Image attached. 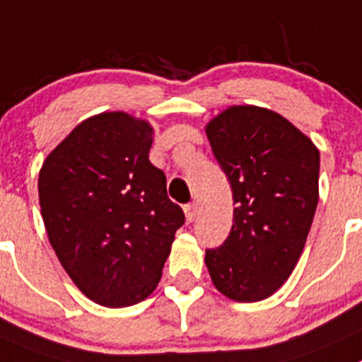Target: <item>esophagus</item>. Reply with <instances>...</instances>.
Returning <instances> with one entry per match:
<instances>
[{"label":"esophagus","instance_id":"34e87169","mask_svg":"<svg viewBox=\"0 0 362 362\" xmlns=\"http://www.w3.org/2000/svg\"><path fill=\"white\" fill-rule=\"evenodd\" d=\"M185 213H187L188 222H194L195 216H197V213H199L197 204H195V202H190V204H187V208H185Z\"/></svg>","mask_w":362,"mask_h":362}]
</instances>
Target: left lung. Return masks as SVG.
I'll return each instance as SVG.
<instances>
[{
    "mask_svg": "<svg viewBox=\"0 0 362 362\" xmlns=\"http://www.w3.org/2000/svg\"><path fill=\"white\" fill-rule=\"evenodd\" d=\"M206 135L236 204L229 236L206 249V267L226 297L263 300L304 250L318 204L320 153L284 117L257 106H230Z\"/></svg>",
    "mask_w": 362,
    "mask_h": 362,
    "instance_id": "left-lung-1",
    "label": "left lung"
}]
</instances>
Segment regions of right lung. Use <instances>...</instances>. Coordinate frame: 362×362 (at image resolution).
<instances>
[{"mask_svg": "<svg viewBox=\"0 0 362 362\" xmlns=\"http://www.w3.org/2000/svg\"><path fill=\"white\" fill-rule=\"evenodd\" d=\"M153 127L124 112L90 117L46 158L39 201L51 247L105 308L149 297L185 213L149 161Z\"/></svg>", "mask_w": 362, "mask_h": 362, "instance_id": "obj_1", "label": "right lung"}]
</instances>
